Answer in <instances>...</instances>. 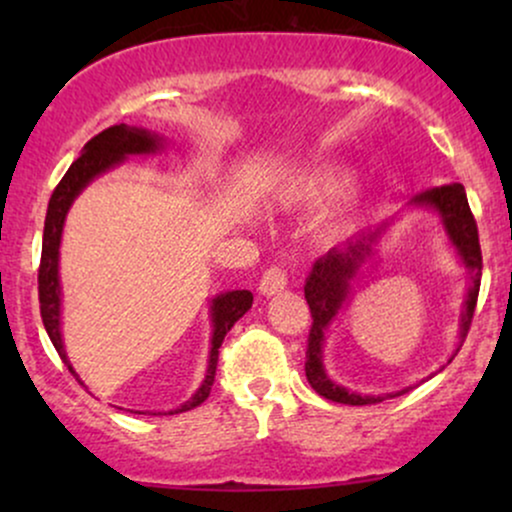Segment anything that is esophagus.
Here are the masks:
<instances>
[{"instance_id":"1","label":"esophagus","mask_w":512,"mask_h":512,"mask_svg":"<svg viewBox=\"0 0 512 512\" xmlns=\"http://www.w3.org/2000/svg\"><path fill=\"white\" fill-rule=\"evenodd\" d=\"M286 284H289V274L281 267H269L260 279V293H264V296H274V293L286 289Z\"/></svg>"}]
</instances>
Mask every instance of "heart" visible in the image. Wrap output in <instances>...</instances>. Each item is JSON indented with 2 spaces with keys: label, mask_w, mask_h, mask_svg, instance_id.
Returning <instances> with one entry per match:
<instances>
[{
  "label": "heart",
  "mask_w": 512,
  "mask_h": 512,
  "mask_svg": "<svg viewBox=\"0 0 512 512\" xmlns=\"http://www.w3.org/2000/svg\"><path fill=\"white\" fill-rule=\"evenodd\" d=\"M344 182H346V173H342V170L337 168L315 170V173L305 175V178L298 182L296 199L301 204H308V207H317V204L327 202V199L337 195V192L344 187ZM358 204H361V192H358L356 187L354 190L344 192V197L339 199V202L320 219V226L317 228H320L322 236L334 238L339 236V233H344L346 228L351 226V221H354Z\"/></svg>",
  "instance_id": "heart-1"
}]
</instances>
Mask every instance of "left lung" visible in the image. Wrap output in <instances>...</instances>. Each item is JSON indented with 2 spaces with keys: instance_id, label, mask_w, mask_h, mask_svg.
<instances>
[{
  "instance_id": "obj_1",
  "label": "left lung",
  "mask_w": 512,
  "mask_h": 512,
  "mask_svg": "<svg viewBox=\"0 0 512 512\" xmlns=\"http://www.w3.org/2000/svg\"><path fill=\"white\" fill-rule=\"evenodd\" d=\"M411 207H428L438 211L440 221H443L445 233H448L452 248L457 250L460 260L469 274V291L464 298V313L460 322V342L467 337L469 325H472L474 308H477L479 284H481V248H479V231L477 221H474L472 209H469L467 192L460 182L443 187H431V190L421 192L411 199ZM390 223L373 228V231L361 233L354 240L342 245V248H332L320 260H315L313 272L305 279V301L310 305V315H313V327L308 334V351H305V378L317 395L339 404H351V407H363V404H378L383 399H392L409 392L411 387L404 390L387 392V395H366V392H354L349 387L332 383L330 375L325 373L322 366V346H325V332L332 325L334 317L349 301L351 281L356 279L358 269L366 264L368 257H373V248L380 236L387 231ZM450 363V361H448Z\"/></svg>"
}]
</instances>
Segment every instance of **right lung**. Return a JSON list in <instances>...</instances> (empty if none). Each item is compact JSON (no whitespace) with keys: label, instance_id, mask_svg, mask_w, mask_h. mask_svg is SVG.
I'll use <instances>...</instances> for the list:
<instances>
[{"label":"right lung","instance_id":"obj_1","mask_svg":"<svg viewBox=\"0 0 512 512\" xmlns=\"http://www.w3.org/2000/svg\"><path fill=\"white\" fill-rule=\"evenodd\" d=\"M163 146V137H158L156 132H149L144 127H129V125H113L103 129L101 134L91 139L81 151V156L69 166L60 185L52 192L50 204H48V216H45V231H43V255H40V269H38V298H40V317H43V325L48 330V337L52 346L57 349V354L67 368L72 370L67 351L62 344V289H60V243H62V228L64 219H67V211L72 207V202L81 195V190L98 175H103L105 170L115 168L117 163L125 161L127 156L137 154H156ZM252 305V293L250 291H226L221 296H216L211 301V351H209V368L204 375V383L199 385V390L187 399L185 404L178 409L168 411V414H180V411H190L199 407L204 399L209 397L211 385H214L216 375V363H219V346L226 337V332L250 310ZM79 380V375H76ZM81 383V380H79ZM84 385V383H81Z\"/></svg>","mask_w":512,"mask_h":512}]
</instances>
